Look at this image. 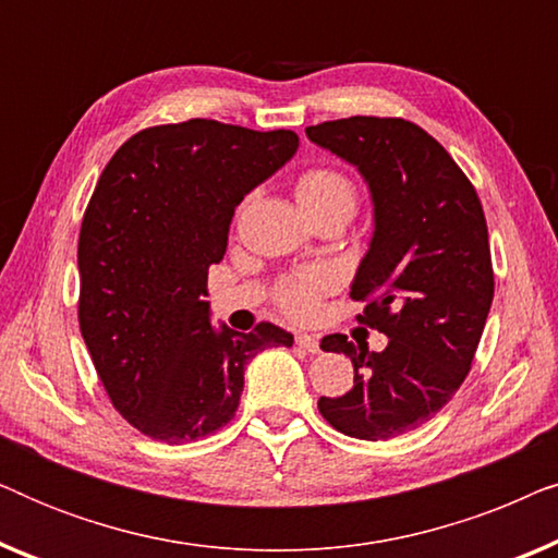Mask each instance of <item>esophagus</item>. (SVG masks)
Masks as SVG:
<instances>
[{
	"mask_svg": "<svg viewBox=\"0 0 558 558\" xmlns=\"http://www.w3.org/2000/svg\"><path fill=\"white\" fill-rule=\"evenodd\" d=\"M294 342H296V345H300L302 350H307V353H319V340L315 338V335L302 332V335H296Z\"/></svg>",
	"mask_w": 558,
	"mask_h": 558,
	"instance_id": "34e87169",
	"label": "esophagus"
}]
</instances>
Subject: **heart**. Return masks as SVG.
Here are the masks:
<instances>
[{
    "label": "heart",
    "mask_w": 558,
    "mask_h": 558,
    "mask_svg": "<svg viewBox=\"0 0 558 558\" xmlns=\"http://www.w3.org/2000/svg\"><path fill=\"white\" fill-rule=\"evenodd\" d=\"M296 201L304 213H315L323 208H345L353 213L355 208V187L348 180V174L330 167H312L296 178L294 185ZM330 279L323 271H304L296 277H289L277 287V304L289 317L307 319L315 315L319 296L327 292Z\"/></svg>",
    "instance_id": "obj_1"
}]
</instances>
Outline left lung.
<instances>
[{"instance_id":"obj_1","label":"left lung","mask_w":558,"mask_h":558,"mask_svg":"<svg viewBox=\"0 0 558 558\" xmlns=\"http://www.w3.org/2000/svg\"><path fill=\"white\" fill-rule=\"evenodd\" d=\"M307 136L368 182L376 231L350 296L365 302L357 323L388 338L380 353L325 338L355 378L317 409L348 437H399L429 422L472 368L495 292L483 205L449 151L407 119L325 121Z\"/></svg>"}]
</instances>
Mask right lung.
Instances as JSON below:
<instances>
[{"label":"right lung","instance_id":"1","mask_svg":"<svg viewBox=\"0 0 558 558\" xmlns=\"http://www.w3.org/2000/svg\"><path fill=\"white\" fill-rule=\"evenodd\" d=\"M289 129L190 119L136 132L104 167L78 239V323L113 409L167 445L231 422L243 368L294 338L210 325L208 269L228 246L235 205L294 157Z\"/></svg>","mask_w":558,"mask_h":558}]
</instances>
